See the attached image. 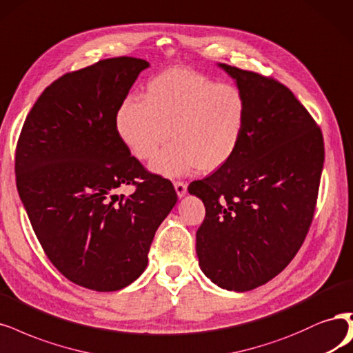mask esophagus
<instances>
[{"label": "esophagus", "mask_w": 353, "mask_h": 353, "mask_svg": "<svg viewBox=\"0 0 353 353\" xmlns=\"http://www.w3.org/2000/svg\"><path fill=\"white\" fill-rule=\"evenodd\" d=\"M174 187H175V191L178 194V197H184L185 192H187V184L184 181H175L174 182Z\"/></svg>", "instance_id": "esophagus-1"}]
</instances>
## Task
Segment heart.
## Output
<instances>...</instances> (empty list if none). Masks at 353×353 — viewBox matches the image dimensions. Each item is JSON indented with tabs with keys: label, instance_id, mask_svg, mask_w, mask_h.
Masks as SVG:
<instances>
[{
	"label": "heart",
	"instance_id": "heart-1",
	"mask_svg": "<svg viewBox=\"0 0 353 353\" xmlns=\"http://www.w3.org/2000/svg\"><path fill=\"white\" fill-rule=\"evenodd\" d=\"M248 101L232 83H219L188 68L166 70L145 84L143 96L128 94L115 115L118 136L154 172L181 176L196 168L209 174L225 166L247 132Z\"/></svg>",
	"mask_w": 353,
	"mask_h": 353
}]
</instances>
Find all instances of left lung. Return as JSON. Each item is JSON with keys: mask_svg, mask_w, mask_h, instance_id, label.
Instances as JSON below:
<instances>
[{"mask_svg": "<svg viewBox=\"0 0 353 353\" xmlns=\"http://www.w3.org/2000/svg\"><path fill=\"white\" fill-rule=\"evenodd\" d=\"M248 101L238 152L188 191L205 216L196 250L203 273L228 290L267 283L295 257L317 204L323 132L289 88L273 77L221 64Z\"/></svg>", "mask_w": 353, "mask_h": 353, "instance_id": "left-lung-1", "label": "left lung"}]
</instances>
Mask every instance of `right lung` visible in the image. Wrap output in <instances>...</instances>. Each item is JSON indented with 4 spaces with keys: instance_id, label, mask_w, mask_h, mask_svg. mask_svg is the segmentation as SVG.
<instances>
[{
    "instance_id": "add662e5",
    "label": "right lung",
    "mask_w": 353,
    "mask_h": 353,
    "mask_svg": "<svg viewBox=\"0 0 353 353\" xmlns=\"http://www.w3.org/2000/svg\"><path fill=\"white\" fill-rule=\"evenodd\" d=\"M148 67L115 57L61 76L32 106L16 148L17 191L46 257L98 292L144 272L156 229L178 199L171 181L131 156L115 127L119 103ZM124 185L135 191L118 196Z\"/></svg>"
}]
</instances>
